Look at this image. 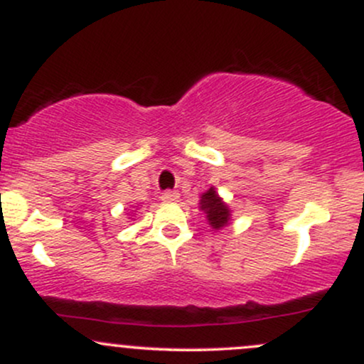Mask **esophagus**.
I'll return each mask as SVG.
<instances>
[{
  "mask_svg": "<svg viewBox=\"0 0 364 364\" xmlns=\"http://www.w3.org/2000/svg\"><path fill=\"white\" fill-rule=\"evenodd\" d=\"M179 198V193L178 191H164V193L161 195V200L162 202H178Z\"/></svg>",
  "mask_w": 364,
  "mask_h": 364,
  "instance_id": "1",
  "label": "esophagus"
}]
</instances>
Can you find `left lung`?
<instances>
[{
	"instance_id": "1",
	"label": "left lung",
	"mask_w": 364,
	"mask_h": 364,
	"mask_svg": "<svg viewBox=\"0 0 364 364\" xmlns=\"http://www.w3.org/2000/svg\"><path fill=\"white\" fill-rule=\"evenodd\" d=\"M200 210L207 215L208 224L215 231L225 228L231 220V210H229L228 203L217 193L214 186L200 196Z\"/></svg>"
}]
</instances>
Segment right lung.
<instances>
[{
	"mask_svg": "<svg viewBox=\"0 0 364 364\" xmlns=\"http://www.w3.org/2000/svg\"><path fill=\"white\" fill-rule=\"evenodd\" d=\"M133 212H135V210H133Z\"/></svg>",
	"mask_w": 364,
	"mask_h": 364,
	"instance_id": "right-lung-1",
	"label": "right lung"
}]
</instances>
